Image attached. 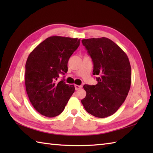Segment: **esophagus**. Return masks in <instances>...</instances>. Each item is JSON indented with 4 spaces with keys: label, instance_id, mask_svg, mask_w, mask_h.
Instances as JSON below:
<instances>
[{
    "label": "esophagus",
    "instance_id": "esophagus-1",
    "mask_svg": "<svg viewBox=\"0 0 153 153\" xmlns=\"http://www.w3.org/2000/svg\"><path fill=\"white\" fill-rule=\"evenodd\" d=\"M82 88V85H75V89H76V91L81 89Z\"/></svg>",
    "mask_w": 153,
    "mask_h": 153
}]
</instances>
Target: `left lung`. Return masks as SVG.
I'll return each mask as SVG.
<instances>
[{
    "label": "left lung",
    "instance_id": "left-lung-1",
    "mask_svg": "<svg viewBox=\"0 0 153 153\" xmlns=\"http://www.w3.org/2000/svg\"><path fill=\"white\" fill-rule=\"evenodd\" d=\"M93 62L95 85H84L86 96L82 103L86 111L97 118L112 115L125 101L131 86V66L126 54L106 37L83 39Z\"/></svg>",
    "mask_w": 153,
    "mask_h": 153
}]
</instances>
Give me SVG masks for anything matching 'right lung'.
Instances as JSON below:
<instances>
[{"instance_id": "add662e5", "label": "right lung", "mask_w": 153, "mask_h": 153, "mask_svg": "<svg viewBox=\"0 0 153 153\" xmlns=\"http://www.w3.org/2000/svg\"><path fill=\"white\" fill-rule=\"evenodd\" d=\"M79 44L77 38L52 36L29 55L25 64V89L31 105L41 114L49 118L59 115L74 93V85L57 79L60 74L68 71V60Z\"/></svg>"}]
</instances>
